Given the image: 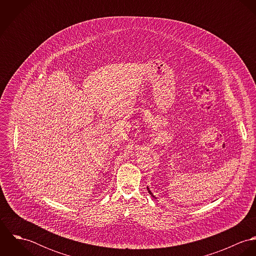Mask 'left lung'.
Returning <instances> with one entry per match:
<instances>
[{
  "label": "left lung",
  "instance_id": "obj_1",
  "mask_svg": "<svg viewBox=\"0 0 256 256\" xmlns=\"http://www.w3.org/2000/svg\"><path fill=\"white\" fill-rule=\"evenodd\" d=\"M146 189H148V193H150V195H152V198H154V199H156V196H154V194H152V192H150V188H148V187H146Z\"/></svg>",
  "mask_w": 256,
  "mask_h": 256
}]
</instances>
